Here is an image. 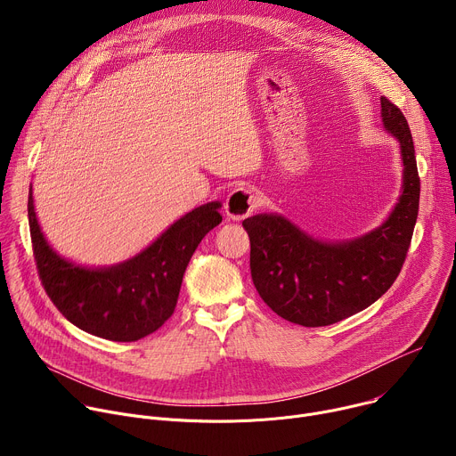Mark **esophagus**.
<instances>
[{"mask_svg":"<svg viewBox=\"0 0 456 456\" xmlns=\"http://www.w3.org/2000/svg\"><path fill=\"white\" fill-rule=\"evenodd\" d=\"M256 208H257V197L250 189H245V187L234 189L225 200V215L231 220H238V222L247 218Z\"/></svg>","mask_w":456,"mask_h":456,"instance_id":"esophagus-1","label":"esophagus"}]
</instances>
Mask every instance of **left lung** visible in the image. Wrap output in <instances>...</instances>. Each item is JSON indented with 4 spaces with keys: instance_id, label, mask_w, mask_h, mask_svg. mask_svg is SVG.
I'll use <instances>...</instances> for the list:
<instances>
[{
    "instance_id": "left-lung-1",
    "label": "left lung",
    "mask_w": 456,
    "mask_h": 456,
    "mask_svg": "<svg viewBox=\"0 0 456 456\" xmlns=\"http://www.w3.org/2000/svg\"><path fill=\"white\" fill-rule=\"evenodd\" d=\"M380 117L399 141L404 169L399 202L379 227L354 240L322 241L276 213L243 220L254 287L290 322L327 327L343 321L375 303L403 269L419 215L420 178L406 117L386 97Z\"/></svg>"
}]
</instances>
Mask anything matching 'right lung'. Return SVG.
I'll return each instance as SVG.
<instances>
[{
    "label": "right lung",
    "instance_id": "1",
    "mask_svg": "<svg viewBox=\"0 0 456 456\" xmlns=\"http://www.w3.org/2000/svg\"><path fill=\"white\" fill-rule=\"evenodd\" d=\"M220 202L189 211L153 243L111 267H85L59 256L46 241L28 191V224L41 283L77 329L117 343L139 341L173 315L192 252L222 216Z\"/></svg>",
    "mask_w": 456,
    "mask_h": 456
}]
</instances>
